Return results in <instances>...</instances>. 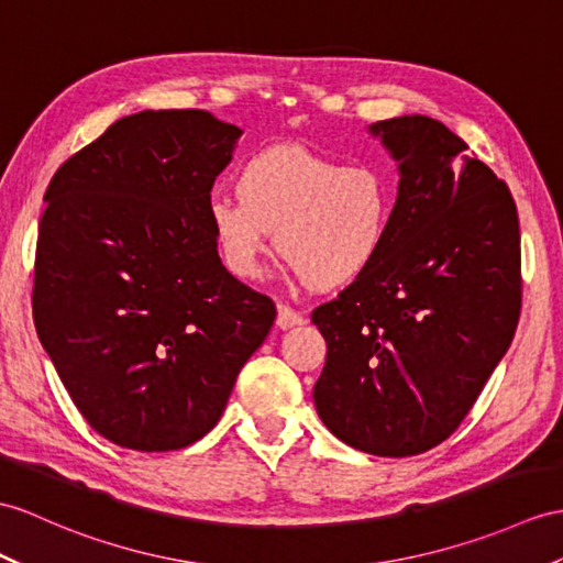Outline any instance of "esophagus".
<instances>
[{"instance_id": "34e87169", "label": "esophagus", "mask_w": 563, "mask_h": 563, "mask_svg": "<svg viewBox=\"0 0 563 563\" xmlns=\"http://www.w3.org/2000/svg\"><path fill=\"white\" fill-rule=\"evenodd\" d=\"M303 322L306 320L300 318L296 310H291L289 306H279V310H277V327L279 329H291V327H298V324H303Z\"/></svg>"}]
</instances>
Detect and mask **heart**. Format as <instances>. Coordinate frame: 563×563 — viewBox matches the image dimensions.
Segmentation results:
<instances>
[{
    "label": "heart",
    "mask_w": 563,
    "mask_h": 563,
    "mask_svg": "<svg viewBox=\"0 0 563 563\" xmlns=\"http://www.w3.org/2000/svg\"><path fill=\"white\" fill-rule=\"evenodd\" d=\"M236 198L217 196L208 224L231 274L255 279L267 251L291 265L310 291L358 282L385 255L399 174L389 164H344L306 145H272L243 162Z\"/></svg>",
    "instance_id": "b5f03b06"
}]
</instances>
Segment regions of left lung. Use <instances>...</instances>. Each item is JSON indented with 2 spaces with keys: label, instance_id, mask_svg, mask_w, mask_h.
I'll use <instances>...</instances> for the list:
<instances>
[{
  "label": "left lung",
  "instance_id": "1",
  "mask_svg": "<svg viewBox=\"0 0 563 563\" xmlns=\"http://www.w3.org/2000/svg\"><path fill=\"white\" fill-rule=\"evenodd\" d=\"M367 131L399 162V208L375 267L312 312L327 341L312 399L341 442L401 459L459 428L511 346L520 234L509 186L442 121Z\"/></svg>",
  "mask_w": 563,
  "mask_h": 563
}]
</instances>
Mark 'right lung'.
Returning <instances> with one entry per match:
<instances>
[{"label": "right lung", "instance_id": "1", "mask_svg": "<svg viewBox=\"0 0 563 563\" xmlns=\"http://www.w3.org/2000/svg\"><path fill=\"white\" fill-rule=\"evenodd\" d=\"M241 129L145 109L68 157L40 219L33 320L76 408L123 449L174 451L222 418L277 318L208 224Z\"/></svg>", "mask_w": 563, "mask_h": 563}]
</instances>
